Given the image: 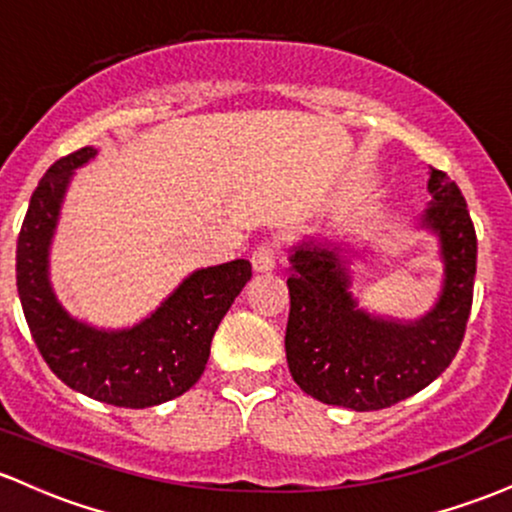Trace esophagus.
Wrapping results in <instances>:
<instances>
[{"label": "esophagus", "instance_id": "obj_1", "mask_svg": "<svg viewBox=\"0 0 512 512\" xmlns=\"http://www.w3.org/2000/svg\"><path fill=\"white\" fill-rule=\"evenodd\" d=\"M250 262H252V269H255V272H260V274L272 272V269L276 267V248L269 243L260 245V248L252 252Z\"/></svg>", "mask_w": 512, "mask_h": 512}]
</instances>
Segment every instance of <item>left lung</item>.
I'll return each mask as SVG.
<instances>
[{
    "label": "left lung",
    "mask_w": 512,
    "mask_h": 512,
    "mask_svg": "<svg viewBox=\"0 0 512 512\" xmlns=\"http://www.w3.org/2000/svg\"><path fill=\"white\" fill-rule=\"evenodd\" d=\"M431 202L416 228L438 238L443 286L416 320L368 313L351 293L346 245L308 236L289 250L286 361L305 395L334 407L375 411L424 390L460 349L477 274V233L460 187L431 168Z\"/></svg>",
    "instance_id": "obj_1"
}]
</instances>
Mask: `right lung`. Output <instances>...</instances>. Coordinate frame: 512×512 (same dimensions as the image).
<instances>
[{"label": "right lung", "instance_id": "1", "mask_svg": "<svg viewBox=\"0 0 512 512\" xmlns=\"http://www.w3.org/2000/svg\"><path fill=\"white\" fill-rule=\"evenodd\" d=\"M96 154L84 146L52 163L38 182L16 245V286L35 346L64 385L115 407H156L202 378L216 327L252 267L233 260L195 269L154 313L122 330L74 317L52 289L50 245L74 170Z\"/></svg>", "mask_w": 512, "mask_h": 512}]
</instances>
